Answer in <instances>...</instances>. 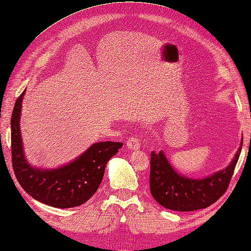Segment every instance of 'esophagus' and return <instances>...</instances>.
I'll return each instance as SVG.
<instances>
[{"instance_id":"obj_1","label":"esophagus","mask_w":251,"mask_h":251,"mask_svg":"<svg viewBox=\"0 0 251 251\" xmlns=\"http://www.w3.org/2000/svg\"><path fill=\"white\" fill-rule=\"evenodd\" d=\"M127 147L132 151H138L140 149V142L136 137H131L127 140Z\"/></svg>"}]
</instances>
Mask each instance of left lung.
<instances>
[{
    "instance_id": "8db88e82",
    "label": "left lung",
    "mask_w": 251,
    "mask_h": 251,
    "mask_svg": "<svg viewBox=\"0 0 251 251\" xmlns=\"http://www.w3.org/2000/svg\"><path fill=\"white\" fill-rule=\"evenodd\" d=\"M242 144L243 141L228 168L204 179H190L177 174L163 151H151L150 173L151 196L162 207L174 211L187 212L208 208L227 191L240 157Z\"/></svg>"
}]
</instances>
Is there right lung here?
Returning <instances> with one entry per match:
<instances>
[{
  "instance_id": "right-lung-1",
  "label": "right lung",
  "mask_w": 251,
  "mask_h": 251,
  "mask_svg": "<svg viewBox=\"0 0 251 251\" xmlns=\"http://www.w3.org/2000/svg\"><path fill=\"white\" fill-rule=\"evenodd\" d=\"M23 94L16 100L10 121L11 161L17 180L27 194L50 207L67 209L85 203L98 191L107 162L123 143H95L75 161L57 170L31 168L25 161L19 128Z\"/></svg>"
}]
</instances>
